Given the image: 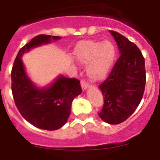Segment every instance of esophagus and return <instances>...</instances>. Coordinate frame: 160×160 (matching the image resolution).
I'll return each mask as SVG.
<instances>
[{
	"label": "esophagus",
	"mask_w": 160,
	"mask_h": 160,
	"mask_svg": "<svg viewBox=\"0 0 160 160\" xmlns=\"http://www.w3.org/2000/svg\"><path fill=\"white\" fill-rule=\"evenodd\" d=\"M81 86H82V90H86L87 89V87H88L89 84L88 82L85 81V80H82Z\"/></svg>",
	"instance_id": "34e87169"
}]
</instances>
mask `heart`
Listing matches in <instances>:
<instances>
[{"label":"heart","mask_w":160,"mask_h":160,"mask_svg":"<svg viewBox=\"0 0 160 160\" xmlns=\"http://www.w3.org/2000/svg\"><path fill=\"white\" fill-rule=\"evenodd\" d=\"M74 55L79 62L90 65L87 73L90 78L100 81L108 75L115 58V47L110 41H82L74 49Z\"/></svg>","instance_id":"1"}]
</instances>
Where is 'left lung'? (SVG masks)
Listing matches in <instances>:
<instances>
[{"mask_svg": "<svg viewBox=\"0 0 160 160\" xmlns=\"http://www.w3.org/2000/svg\"><path fill=\"white\" fill-rule=\"evenodd\" d=\"M120 56L105 81L99 85L104 104L98 115L110 124H119L136 110L146 84L145 60L140 49L123 35L110 30Z\"/></svg>", "mask_w": 160, "mask_h": 160, "instance_id": "8db88e82", "label": "left lung"}]
</instances>
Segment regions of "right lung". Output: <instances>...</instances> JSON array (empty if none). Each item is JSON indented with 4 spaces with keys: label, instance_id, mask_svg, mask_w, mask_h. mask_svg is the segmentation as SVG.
<instances>
[{
    "label": "right lung",
    "instance_id": "add662e5",
    "mask_svg": "<svg viewBox=\"0 0 160 160\" xmlns=\"http://www.w3.org/2000/svg\"><path fill=\"white\" fill-rule=\"evenodd\" d=\"M60 38L45 34L32 38L19 50L11 71L12 96L20 114L34 127L47 131L59 129L66 122L72 102L82 93L80 81L62 75L49 87L38 88L25 73L22 57L32 48Z\"/></svg>",
    "mask_w": 160,
    "mask_h": 160
}]
</instances>
